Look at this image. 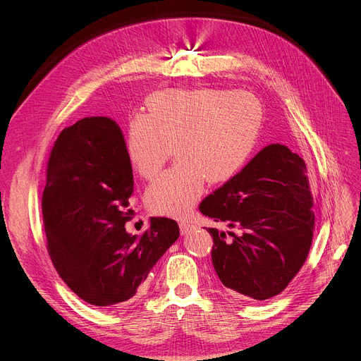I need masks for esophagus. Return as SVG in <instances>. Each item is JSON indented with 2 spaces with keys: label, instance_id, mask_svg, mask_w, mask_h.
Returning a JSON list of instances; mask_svg holds the SVG:
<instances>
[{
  "label": "esophagus",
  "instance_id": "esophagus-1",
  "mask_svg": "<svg viewBox=\"0 0 361 361\" xmlns=\"http://www.w3.org/2000/svg\"><path fill=\"white\" fill-rule=\"evenodd\" d=\"M179 227H180V233H182V235H186V233H189L190 230H192L194 224H192V223H188V221H180Z\"/></svg>",
  "mask_w": 361,
  "mask_h": 361
}]
</instances>
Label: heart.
<instances>
[{
	"label": "heart",
	"instance_id": "heart-1",
	"mask_svg": "<svg viewBox=\"0 0 361 361\" xmlns=\"http://www.w3.org/2000/svg\"><path fill=\"white\" fill-rule=\"evenodd\" d=\"M259 128V104L245 92L173 89L152 96L148 115L135 114L128 122V157L142 178L161 171L173 145L179 163L148 185V208L169 216L188 213L205 180L224 183L240 171Z\"/></svg>",
	"mask_w": 361,
	"mask_h": 361
}]
</instances>
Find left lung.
<instances>
[{
	"mask_svg": "<svg viewBox=\"0 0 361 361\" xmlns=\"http://www.w3.org/2000/svg\"><path fill=\"white\" fill-rule=\"evenodd\" d=\"M306 175L300 156L271 144L200 204L204 216L231 228L207 230L216 274L231 295L271 299L306 262L314 230Z\"/></svg>",
	"mask_w": 361,
	"mask_h": 361,
	"instance_id": "8db88e82",
	"label": "left lung"
}]
</instances>
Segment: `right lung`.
Segmentation results:
<instances>
[{"label": "right lung", "instance_id": "obj_1", "mask_svg": "<svg viewBox=\"0 0 361 361\" xmlns=\"http://www.w3.org/2000/svg\"><path fill=\"white\" fill-rule=\"evenodd\" d=\"M133 192V166L116 122L92 116L61 131L42 194L47 249L62 281L90 305L130 300L179 238L178 223L167 217H152L141 235H128Z\"/></svg>", "mask_w": 361, "mask_h": 361}]
</instances>
